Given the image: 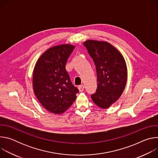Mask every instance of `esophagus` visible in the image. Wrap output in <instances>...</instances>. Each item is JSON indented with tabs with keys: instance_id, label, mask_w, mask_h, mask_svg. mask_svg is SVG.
<instances>
[{
	"instance_id": "34e87169",
	"label": "esophagus",
	"mask_w": 158,
	"mask_h": 158,
	"mask_svg": "<svg viewBox=\"0 0 158 158\" xmlns=\"http://www.w3.org/2000/svg\"><path fill=\"white\" fill-rule=\"evenodd\" d=\"M78 89H79L80 92H82V91H84V85H79V86L78 87Z\"/></svg>"
}]
</instances>
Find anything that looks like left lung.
Listing matches in <instances>:
<instances>
[{
  "label": "left lung",
  "mask_w": 158,
  "mask_h": 158,
  "mask_svg": "<svg viewBox=\"0 0 158 158\" xmlns=\"http://www.w3.org/2000/svg\"><path fill=\"white\" fill-rule=\"evenodd\" d=\"M84 45L96 69L98 88L91 98L99 107L109 108L125 89L127 79L126 61L121 53L107 42L87 40Z\"/></svg>",
  "instance_id": "left-lung-1"
}]
</instances>
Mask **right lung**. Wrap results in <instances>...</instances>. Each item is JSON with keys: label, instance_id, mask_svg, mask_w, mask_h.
<instances>
[{"label": "right lung", "instance_id": "obj_1", "mask_svg": "<svg viewBox=\"0 0 158 158\" xmlns=\"http://www.w3.org/2000/svg\"><path fill=\"white\" fill-rule=\"evenodd\" d=\"M74 48L68 44L49 48L39 58L34 69V93L41 105L56 114L69 108L79 92L65 70L67 59Z\"/></svg>", "mask_w": 158, "mask_h": 158}]
</instances>
